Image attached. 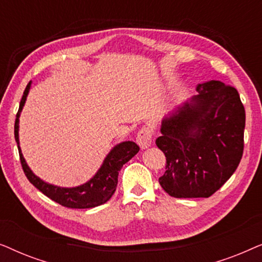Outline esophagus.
I'll return each instance as SVG.
<instances>
[{"mask_svg": "<svg viewBox=\"0 0 262 262\" xmlns=\"http://www.w3.org/2000/svg\"><path fill=\"white\" fill-rule=\"evenodd\" d=\"M136 141H137V144L141 146L142 149L149 148L152 143V130L151 128L142 127L137 134Z\"/></svg>", "mask_w": 262, "mask_h": 262, "instance_id": "1", "label": "esophagus"}]
</instances>
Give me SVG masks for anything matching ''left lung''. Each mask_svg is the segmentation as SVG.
Here are the masks:
<instances>
[{"instance_id": "1", "label": "left lung", "mask_w": 262, "mask_h": 262, "mask_svg": "<svg viewBox=\"0 0 262 262\" xmlns=\"http://www.w3.org/2000/svg\"><path fill=\"white\" fill-rule=\"evenodd\" d=\"M162 119L156 145L167 164L161 187L174 198H209L234 174L243 154L246 112L237 91L221 81Z\"/></svg>"}]
</instances>
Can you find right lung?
<instances>
[{"label":"right lung","mask_w":262,"mask_h":262,"mask_svg":"<svg viewBox=\"0 0 262 262\" xmlns=\"http://www.w3.org/2000/svg\"><path fill=\"white\" fill-rule=\"evenodd\" d=\"M31 84L32 81L28 82L27 87L25 89L23 99L20 101L19 111L16 113L15 125H14V135H15V141L17 143V149H19L21 166H23L24 173L27 177L28 181L53 202L60 204L62 206L70 207V209H89V207H95L105 204L116 192L118 175H119L121 167L139 151V146L131 141L121 142L119 144L114 145L111 151L107 154L101 167L94 174V177L76 187H59V186L41 180L28 167L26 160L21 152L19 141V118L23 112L25 102H26L28 93H30Z\"/></svg>","instance_id":"1"}]
</instances>
